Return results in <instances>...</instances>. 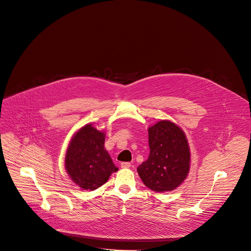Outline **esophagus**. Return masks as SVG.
Instances as JSON below:
<instances>
[{
    "label": "esophagus",
    "instance_id": "1",
    "mask_svg": "<svg viewBox=\"0 0 251 251\" xmlns=\"http://www.w3.org/2000/svg\"><path fill=\"white\" fill-rule=\"evenodd\" d=\"M131 167V164L129 162H123L121 163V168H124V169H127V168H130Z\"/></svg>",
    "mask_w": 251,
    "mask_h": 251
}]
</instances>
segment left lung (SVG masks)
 I'll return each mask as SVG.
<instances>
[{
    "label": "left lung",
    "mask_w": 251,
    "mask_h": 251,
    "mask_svg": "<svg viewBox=\"0 0 251 251\" xmlns=\"http://www.w3.org/2000/svg\"><path fill=\"white\" fill-rule=\"evenodd\" d=\"M150 155L138 168L144 185L157 193L180 186L190 171L191 152L184 131L169 120L148 129Z\"/></svg>",
    "instance_id": "left-lung-1"
}]
</instances>
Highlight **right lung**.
Instances as JSON below:
<instances>
[{"label": "right lung", "instance_id": "right-lung-1", "mask_svg": "<svg viewBox=\"0 0 251 251\" xmlns=\"http://www.w3.org/2000/svg\"><path fill=\"white\" fill-rule=\"evenodd\" d=\"M105 133L92 124L80 128L66 150L65 170L79 188L93 191L105 184L118 169L104 148Z\"/></svg>", "mask_w": 251, "mask_h": 251}]
</instances>
